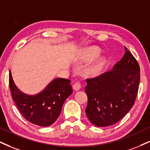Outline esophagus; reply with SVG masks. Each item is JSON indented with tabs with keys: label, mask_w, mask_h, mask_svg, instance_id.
I'll return each instance as SVG.
<instances>
[{
	"label": "esophagus",
	"mask_w": 150,
	"mask_h": 150,
	"mask_svg": "<svg viewBox=\"0 0 150 150\" xmlns=\"http://www.w3.org/2000/svg\"><path fill=\"white\" fill-rule=\"evenodd\" d=\"M81 88V83L80 81H76V82L73 86L74 90H80Z\"/></svg>",
	"instance_id": "obj_1"
}]
</instances>
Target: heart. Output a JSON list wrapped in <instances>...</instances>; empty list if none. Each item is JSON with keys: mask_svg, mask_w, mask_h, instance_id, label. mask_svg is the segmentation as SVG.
Instances as JSON below:
<instances>
[{"mask_svg": "<svg viewBox=\"0 0 150 150\" xmlns=\"http://www.w3.org/2000/svg\"><path fill=\"white\" fill-rule=\"evenodd\" d=\"M99 53V51L97 49V48H90V49H89L87 51L86 56H85V59H86V60H90V59H92L95 58L96 56H97ZM103 64V60L99 61V62H97V63L91 68V71L93 72V73H96V72L99 71L101 68V67H102Z\"/></svg>", "mask_w": 150, "mask_h": 150, "instance_id": "obj_1", "label": "heart"}]
</instances>
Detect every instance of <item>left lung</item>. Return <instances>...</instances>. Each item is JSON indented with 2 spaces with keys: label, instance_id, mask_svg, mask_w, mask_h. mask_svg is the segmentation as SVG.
I'll list each match as a JSON object with an SVG mask.
<instances>
[{
  "label": "left lung",
  "instance_id": "obj_1",
  "mask_svg": "<svg viewBox=\"0 0 150 150\" xmlns=\"http://www.w3.org/2000/svg\"><path fill=\"white\" fill-rule=\"evenodd\" d=\"M125 53L113 69L86 79L88 97L86 113L97 127L114 125L134 106L139 88L140 67L132 53L125 47Z\"/></svg>",
  "mask_w": 150,
  "mask_h": 150
}]
</instances>
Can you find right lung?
<instances>
[{
    "label": "right lung",
    "mask_w": 150,
    "mask_h": 150,
    "mask_svg": "<svg viewBox=\"0 0 150 150\" xmlns=\"http://www.w3.org/2000/svg\"><path fill=\"white\" fill-rule=\"evenodd\" d=\"M71 81L55 79L46 89L37 95H27L20 91L9 74V86L12 99L25 120L34 125L48 127L60 115L62 105L72 94Z\"/></svg>",
    "instance_id": "right-lung-1"
}]
</instances>
